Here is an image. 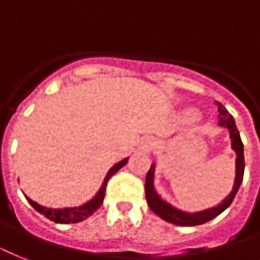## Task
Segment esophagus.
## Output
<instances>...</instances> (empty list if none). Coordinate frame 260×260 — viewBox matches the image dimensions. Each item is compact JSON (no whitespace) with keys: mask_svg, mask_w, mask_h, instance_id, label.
<instances>
[{"mask_svg":"<svg viewBox=\"0 0 260 260\" xmlns=\"http://www.w3.org/2000/svg\"><path fill=\"white\" fill-rule=\"evenodd\" d=\"M153 139H151V137H145L144 140L141 141L140 143V147H139V149H140L141 152H144V153H148V152L152 151V148H153Z\"/></svg>","mask_w":260,"mask_h":260,"instance_id":"esophagus-1","label":"esophagus"}]
</instances>
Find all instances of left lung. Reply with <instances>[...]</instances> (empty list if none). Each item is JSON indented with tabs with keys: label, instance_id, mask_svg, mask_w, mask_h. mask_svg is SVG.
Returning <instances> with one entry per match:
<instances>
[{
	"label": "left lung",
	"instance_id": "8db88e82",
	"mask_svg": "<svg viewBox=\"0 0 260 260\" xmlns=\"http://www.w3.org/2000/svg\"><path fill=\"white\" fill-rule=\"evenodd\" d=\"M218 105V119L219 125L224 126L230 131V137H231V148L235 151L236 153V161H235V180H234L233 191L230 192L229 196L225 198L220 204L212 208H207V210L199 211V212H184L178 208H175L174 206H171L170 203H167L166 200H163L157 195L155 187H153V178H155V168L156 164L152 163L151 168H149L147 178H145V198L148 202V206L157 216L164 219L168 223L176 225H183V227H191V225H199L204 224L207 221L212 220L216 218L218 215H220L224 210H227L231 203H233L234 198H235L236 192L239 189L242 180H243L244 174V153H243V143L240 139L239 131L236 128L235 120L231 116L227 109L220 104L216 103Z\"/></svg>",
	"mask_w": 260,
	"mask_h": 260
}]
</instances>
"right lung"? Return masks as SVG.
<instances>
[{
	"label": "right lung",
	"instance_id": "obj_1",
	"mask_svg": "<svg viewBox=\"0 0 260 260\" xmlns=\"http://www.w3.org/2000/svg\"><path fill=\"white\" fill-rule=\"evenodd\" d=\"M128 163V157H125L124 160L116 163L115 166L112 167L111 170L108 171V174L105 176L104 181H103V185L101 188L99 189V192L96 193L93 199H90L89 202H86L85 204H82L80 207H73V208H62V210H53V208H46V207L41 206V204H37L36 202H33L31 199H29L27 196L26 200L30 203V206L35 208L37 212H40L41 215H44L46 219L54 221V223H61V224H69V223H79V221L85 220L86 218H89L90 215H93L100 206L103 204V200H104L105 196V189H107V183H108L109 179L112 178V175H115L117 171L124 167Z\"/></svg>",
	"mask_w": 260,
	"mask_h": 260
}]
</instances>
